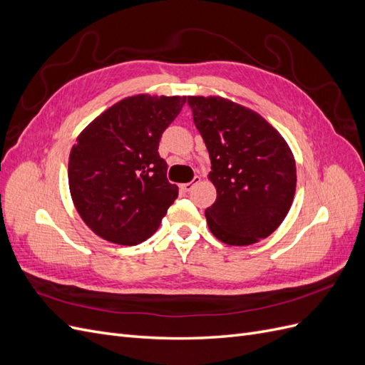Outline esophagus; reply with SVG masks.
Instances as JSON below:
<instances>
[{"label": "esophagus", "mask_w": 365, "mask_h": 365, "mask_svg": "<svg viewBox=\"0 0 365 365\" xmlns=\"http://www.w3.org/2000/svg\"><path fill=\"white\" fill-rule=\"evenodd\" d=\"M200 181H201V176H195V178H193L190 182L181 184V185H180V189H181L184 193H187V192H190L196 184H200Z\"/></svg>", "instance_id": "1"}]
</instances>
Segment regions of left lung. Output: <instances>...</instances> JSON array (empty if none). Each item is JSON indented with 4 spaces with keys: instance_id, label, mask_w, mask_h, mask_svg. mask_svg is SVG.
Returning <instances> with one entry per match:
<instances>
[{
    "instance_id": "obj_1",
    "label": "left lung",
    "mask_w": 365,
    "mask_h": 365,
    "mask_svg": "<svg viewBox=\"0 0 365 365\" xmlns=\"http://www.w3.org/2000/svg\"><path fill=\"white\" fill-rule=\"evenodd\" d=\"M212 160L216 201L205 210L213 236L227 245L268 237L295 195V160L283 137L251 109L222 97H187Z\"/></svg>"
}]
</instances>
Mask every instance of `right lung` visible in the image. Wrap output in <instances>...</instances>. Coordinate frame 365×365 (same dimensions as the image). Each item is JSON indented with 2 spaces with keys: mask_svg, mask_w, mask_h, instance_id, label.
<instances>
[{
  "mask_svg": "<svg viewBox=\"0 0 365 365\" xmlns=\"http://www.w3.org/2000/svg\"><path fill=\"white\" fill-rule=\"evenodd\" d=\"M185 98H123L77 137L68 161L70 192L77 213L97 236L137 245L158 230L178 197L158 146Z\"/></svg>",
  "mask_w": 365,
  "mask_h": 365,
  "instance_id": "right-lung-1",
  "label": "right lung"
}]
</instances>
